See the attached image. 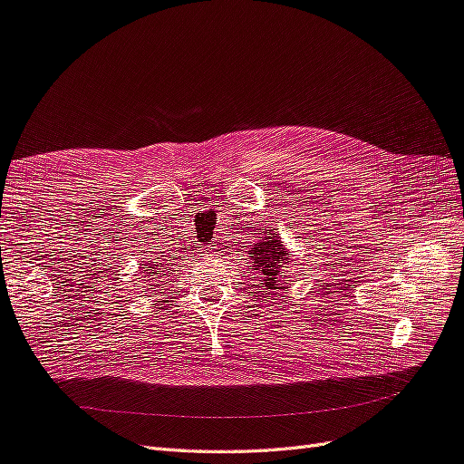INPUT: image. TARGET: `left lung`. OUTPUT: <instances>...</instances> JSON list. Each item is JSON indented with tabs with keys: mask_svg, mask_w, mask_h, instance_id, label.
Masks as SVG:
<instances>
[{
	"mask_svg": "<svg viewBox=\"0 0 464 464\" xmlns=\"http://www.w3.org/2000/svg\"><path fill=\"white\" fill-rule=\"evenodd\" d=\"M251 257L256 259L254 263H257V275H261V285L265 286V292L283 288L278 286V278L283 276L280 273H283V269L288 265V257L283 242H280L276 236H269L265 242L256 244L254 251H251Z\"/></svg>",
	"mask_w": 464,
	"mask_h": 464,
	"instance_id": "8db88e82",
	"label": "left lung"
}]
</instances>
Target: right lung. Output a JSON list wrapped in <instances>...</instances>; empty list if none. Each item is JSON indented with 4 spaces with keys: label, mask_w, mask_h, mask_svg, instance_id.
<instances>
[{
    "label": "right lung",
    "mask_w": 464,
    "mask_h": 464,
    "mask_svg": "<svg viewBox=\"0 0 464 464\" xmlns=\"http://www.w3.org/2000/svg\"><path fill=\"white\" fill-rule=\"evenodd\" d=\"M145 269L150 273V276H152V275H159V271H157V265H154V266H152V265H150V266H145ZM152 270L155 271L154 274L151 273ZM160 273H162V271H160ZM149 280H152V278H149Z\"/></svg>",
    "instance_id": "1"
}]
</instances>
